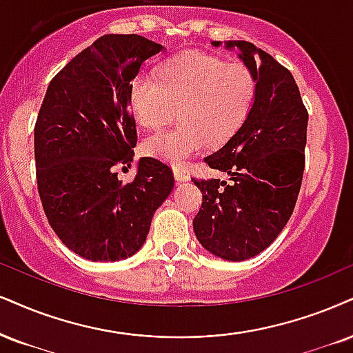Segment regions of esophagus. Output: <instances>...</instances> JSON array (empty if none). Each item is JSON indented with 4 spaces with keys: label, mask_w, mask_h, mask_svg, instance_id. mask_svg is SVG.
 Here are the masks:
<instances>
[{
    "label": "esophagus",
    "mask_w": 353,
    "mask_h": 353,
    "mask_svg": "<svg viewBox=\"0 0 353 353\" xmlns=\"http://www.w3.org/2000/svg\"><path fill=\"white\" fill-rule=\"evenodd\" d=\"M173 175H175V180H176V181H186V180H190L188 172H185V170L180 168V167H173Z\"/></svg>",
    "instance_id": "obj_1"
}]
</instances>
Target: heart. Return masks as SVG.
I'll list each match as a JSON object with an SVG mask.
<instances>
[{"label":"heart","instance_id":"obj_1","mask_svg":"<svg viewBox=\"0 0 353 353\" xmlns=\"http://www.w3.org/2000/svg\"><path fill=\"white\" fill-rule=\"evenodd\" d=\"M254 72L204 52H183L160 67V78L141 75L130 88L137 124L157 130L180 112V123L143 143L149 155L181 162L204 143L223 145L249 114L255 97Z\"/></svg>","mask_w":353,"mask_h":353}]
</instances>
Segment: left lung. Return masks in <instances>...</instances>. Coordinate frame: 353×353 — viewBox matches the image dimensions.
<instances>
[{"label": "left lung", "mask_w": 353, "mask_h": 353, "mask_svg": "<svg viewBox=\"0 0 353 353\" xmlns=\"http://www.w3.org/2000/svg\"><path fill=\"white\" fill-rule=\"evenodd\" d=\"M228 47H239L254 72L255 99L237 132L204 159L229 181L193 178L203 193L193 228L204 249L239 262L267 249L293 214L306 159L307 110L291 72L272 55L245 41Z\"/></svg>", "instance_id": "obj_1"}]
</instances>
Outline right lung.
<instances>
[{"label": "right lung", "mask_w": 353, "mask_h": 353, "mask_svg": "<svg viewBox=\"0 0 353 353\" xmlns=\"http://www.w3.org/2000/svg\"><path fill=\"white\" fill-rule=\"evenodd\" d=\"M162 49L137 34L99 37L52 78L39 110L34 157L43 212L60 241L93 262L136 254L175 185L172 168L154 157L139 160L129 183L116 172L129 167L137 143L132 81Z\"/></svg>", "instance_id": "1"}]
</instances>
